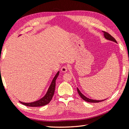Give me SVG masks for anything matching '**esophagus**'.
I'll return each mask as SVG.
<instances>
[{"instance_id": "obj_1", "label": "esophagus", "mask_w": 129, "mask_h": 129, "mask_svg": "<svg viewBox=\"0 0 129 129\" xmlns=\"http://www.w3.org/2000/svg\"><path fill=\"white\" fill-rule=\"evenodd\" d=\"M68 67H67V66H63V67H62L61 68V71L62 72L66 73V72H67V71H68Z\"/></svg>"}]
</instances>
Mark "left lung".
Here are the masks:
<instances>
[{"label":"left lung","instance_id":"1","mask_svg":"<svg viewBox=\"0 0 129 129\" xmlns=\"http://www.w3.org/2000/svg\"><path fill=\"white\" fill-rule=\"evenodd\" d=\"M102 32L103 33V36H104V38L105 39H107V40H109V41H113V42H115L116 43H117V42L116 40L111 36V35H110L109 33H108L107 32H104V31H102ZM77 89L78 93H79V94L80 96V97L83 100H84L85 101H86V102H90V103H99V102H102V101H104V100L107 99H104V100H92V99H89V98H88V97H87L85 96H84L83 94V93L80 91V90L79 88H77Z\"/></svg>","mask_w":129,"mask_h":129}]
</instances>
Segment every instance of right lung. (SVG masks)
<instances>
[{"instance_id": "obj_1", "label": "right lung", "mask_w": 129, "mask_h": 129, "mask_svg": "<svg viewBox=\"0 0 129 129\" xmlns=\"http://www.w3.org/2000/svg\"><path fill=\"white\" fill-rule=\"evenodd\" d=\"M59 73L60 72L58 71V72L56 74L55 76L54 77L45 95L43 97H42L41 99H40V100H39L38 101H34V102H30V103H25V102H20V101H19V102H20L21 104L26 105V106L32 107H42L48 104L50 102V101L52 100L53 96L54 95V91H55V89L56 80L57 78L58 75H59Z\"/></svg>"}]
</instances>
